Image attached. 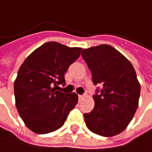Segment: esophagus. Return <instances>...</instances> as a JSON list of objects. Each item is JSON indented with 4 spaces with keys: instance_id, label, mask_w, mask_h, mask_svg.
<instances>
[{
    "instance_id": "1",
    "label": "esophagus",
    "mask_w": 152,
    "mask_h": 152,
    "mask_svg": "<svg viewBox=\"0 0 152 152\" xmlns=\"http://www.w3.org/2000/svg\"><path fill=\"white\" fill-rule=\"evenodd\" d=\"M84 97H85V95H79V96H78V99H79V101H81Z\"/></svg>"
}]
</instances>
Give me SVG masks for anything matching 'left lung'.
Segmentation results:
<instances>
[{"instance_id": "1", "label": "left lung", "mask_w": 152, "mask_h": 152, "mask_svg": "<svg viewBox=\"0 0 152 152\" xmlns=\"http://www.w3.org/2000/svg\"><path fill=\"white\" fill-rule=\"evenodd\" d=\"M92 74L94 85H101L93 96L95 107L84 114L88 129L103 137L123 131L139 106L140 85L131 63L108 45L84 49L81 54Z\"/></svg>"}]
</instances>
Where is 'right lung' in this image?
Instances as JSON below:
<instances>
[{"label":"right lung","instance_id":"1","mask_svg":"<svg viewBox=\"0 0 152 152\" xmlns=\"http://www.w3.org/2000/svg\"><path fill=\"white\" fill-rule=\"evenodd\" d=\"M82 48L48 42L28 56L14 81L15 105L26 127L37 134L60 129L78 101L75 93L56 91Z\"/></svg>","mask_w":152,"mask_h":152}]
</instances>
